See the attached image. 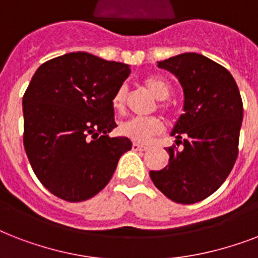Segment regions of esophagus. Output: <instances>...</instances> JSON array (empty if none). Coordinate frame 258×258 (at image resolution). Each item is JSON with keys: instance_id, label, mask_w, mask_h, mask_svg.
I'll return each instance as SVG.
<instances>
[{"instance_id": "1", "label": "esophagus", "mask_w": 258, "mask_h": 258, "mask_svg": "<svg viewBox=\"0 0 258 258\" xmlns=\"http://www.w3.org/2000/svg\"><path fill=\"white\" fill-rule=\"evenodd\" d=\"M147 149L149 147L145 145H139V143H134L133 145V150H135V151H146Z\"/></svg>"}]
</instances>
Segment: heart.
<instances>
[{
  "label": "heart",
  "mask_w": 258,
  "mask_h": 258,
  "mask_svg": "<svg viewBox=\"0 0 258 258\" xmlns=\"http://www.w3.org/2000/svg\"><path fill=\"white\" fill-rule=\"evenodd\" d=\"M146 88L157 97L158 100H165L171 95V86L167 80L159 76H150L145 80ZM125 91L124 88L117 89L113 96L112 104L116 109H121L124 107ZM119 131L121 135L133 139L138 143H147L151 138L162 131V121L158 117H141L134 116L127 120L121 121L119 125Z\"/></svg>",
  "instance_id": "b5f03b06"
}]
</instances>
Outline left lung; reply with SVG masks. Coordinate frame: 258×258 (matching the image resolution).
I'll use <instances>...</instances> for the list:
<instances>
[{"instance_id": "obj_1", "label": "left lung", "mask_w": 258, "mask_h": 258, "mask_svg": "<svg viewBox=\"0 0 258 258\" xmlns=\"http://www.w3.org/2000/svg\"><path fill=\"white\" fill-rule=\"evenodd\" d=\"M158 67L183 89V113L171 131L183 147L166 150L169 165L150 176L174 202L196 204L212 196L234 166L244 117L240 91L226 68L200 53L178 54Z\"/></svg>"}]
</instances>
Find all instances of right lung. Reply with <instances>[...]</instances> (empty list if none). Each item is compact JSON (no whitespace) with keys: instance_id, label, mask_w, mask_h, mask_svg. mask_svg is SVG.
I'll list each match as a JSON object with an SVG mask.
<instances>
[{"instance_id":"1","label":"right lung","mask_w":258,"mask_h":258,"mask_svg":"<svg viewBox=\"0 0 258 258\" xmlns=\"http://www.w3.org/2000/svg\"><path fill=\"white\" fill-rule=\"evenodd\" d=\"M130 66L72 52L38 67L22 97L24 147L38 180L58 198L80 202L112 178L133 143L109 138L113 96Z\"/></svg>"}]
</instances>
